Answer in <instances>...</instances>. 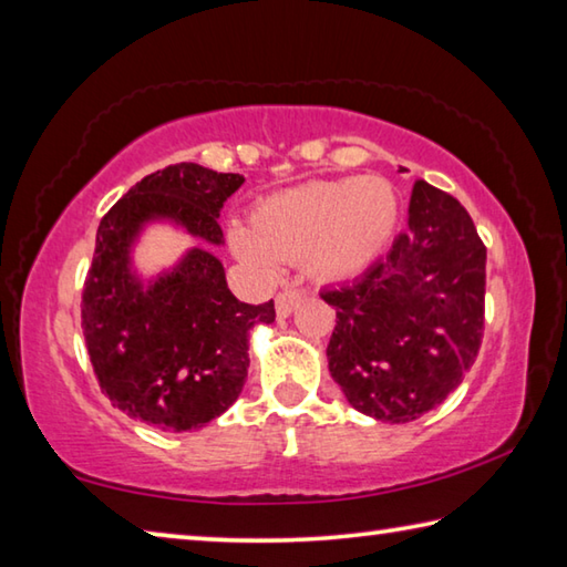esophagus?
<instances>
[{
  "label": "esophagus",
  "mask_w": 567,
  "mask_h": 567,
  "mask_svg": "<svg viewBox=\"0 0 567 567\" xmlns=\"http://www.w3.org/2000/svg\"><path fill=\"white\" fill-rule=\"evenodd\" d=\"M300 300H302V292L300 290H282L280 295L275 297L277 315H280V318H287V315L295 310L297 302H300Z\"/></svg>",
  "instance_id": "esophagus-1"
}]
</instances>
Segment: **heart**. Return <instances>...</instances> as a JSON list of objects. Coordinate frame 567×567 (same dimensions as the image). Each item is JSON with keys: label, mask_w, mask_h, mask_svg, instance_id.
<instances>
[{"label": "heart", "mask_w": 567, "mask_h": 567, "mask_svg": "<svg viewBox=\"0 0 567 567\" xmlns=\"http://www.w3.org/2000/svg\"><path fill=\"white\" fill-rule=\"evenodd\" d=\"M249 225L229 229L239 260L272 272L302 260L318 280H350L378 260L398 225V197L380 177L305 182L260 199Z\"/></svg>", "instance_id": "obj_1"}]
</instances>
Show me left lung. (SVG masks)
I'll return each instance as SVG.
<instances>
[{"label":"left lung","instance_id":"obj_1","mask_svg":"<svg viewBox=\"0 0 567 567\" xmlns=\"http://www.w3.org/2000/svg\"><path fill=\"white\" fill-rule=\"evenodd\" d=\"M485 260L467 209L417 179L408 233L358 280L320 292L338 310L330 375L354 410L410 422L463 382L483 342Z\"/></svg>","mask_w":567,"mask_h":567}]
</instances>
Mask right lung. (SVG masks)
Masks as SVG:
<instances>
[{"label": "right lung", "mask_w": 567, "mask_h": 567, "mask_svg": "<svg viewBox=\"0 0 567 567\" xmlns=\"http://www.w3.org/2000/svg\"><path fill=\"white\" fill-rule=\"evenodd\" d=\"M243 182L179 162L137 182L97 227L82 292L90 362L114 405L159 430H197L233 405L247 380V334L257 322H275V302H239L207 249H189L175 270L142 290L130 272V247L157 217L219 245V209Z\"/></svg>", "instance_id": "right-lung-1"}]
</instances>
